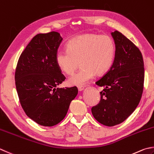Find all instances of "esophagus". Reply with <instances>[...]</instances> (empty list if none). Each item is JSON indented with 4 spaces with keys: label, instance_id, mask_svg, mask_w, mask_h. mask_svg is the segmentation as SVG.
<instances>
[{
    "label": "esophagus",
    "instance_id": "1",
    "mask_svg": "<svg viewBox=\"0 0 154 154\" xmlns=\"http://www.w3.org/2000/svg\"><path fill=\"white\" fill-rule=\"evenodd\" d=\"M84 89H85V87H83V86H78V90L79 92L84 91Z\"/></svg>",
    "mask_w": 154,
    "mask_h": 154
}]
</instances>
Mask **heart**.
<instances>
[{
	"label": "heart",
	"instance_id": "1",
	"mask_svg": "<svg viewBox=\"0 0 154 154\" xmlns=\"http://www.w3.org/2000/svg\"><path fill=\"white\" fill-rule=\"evenodd\" d=\"M115 55V45L111 37L86 33L74 37L67 44V50L56 55L57 66L63 73L71 74L79 62L82 68L68 78L69 86H82L93 79L96 74H103L111 68Z\"/></svg>",
	"mask_w": 154,
	"mask_h": 154
}]
</instances>
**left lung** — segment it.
<instances>
[{
	"mask_svg": "<svg viewBox=\"0 0 154 154\" xmlns=\"http://www.w3.org/2000/svg\"><path fill=\"white\" fill-rule=\"evenodd\" d=\"M115 44L111 68L96 85L103 87L100 100L91 109L95 119L112 127L127 119L137 108L143 88L144 65L140 50L117 31L111 33Z\"/></svg>",
	"mask_w": 154,
	"mask_h": 154,
	"instance_id": "8db88e82",
	"label": "left lung"
}]
</instances>
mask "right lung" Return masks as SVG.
<instances>
[{
    "label": "right lung",
    "mask_w": 154,
    "mask_h": 154,
    "mask_svg": "<svg viewBox=\"0 0 154 154\" xmlns=\"http://www.w3.org/2000/svg\"><path fill=\"white\" fill-rule=\"evenodd\" d=\"M62 39L56 31L36 35L17 63L14 79L21 106L29 117L42 126L51 127L62 121L78 94L76 86L57 87L65 80L56 62Z\"/></svg>",
    "instance_id": "1"
}]
</instances>
